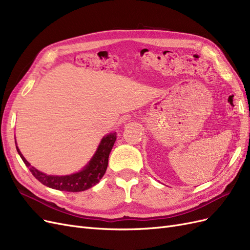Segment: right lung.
I'll return each mask as SVG.
<instances>
[{"mask_svg": "<svg viewBox=\"0 0 250 250\" xmlns=\"http://www.w3.org/2000/svg\"><path fill=\"white\" fill-rule=\"evenodd\" d=\"M117 140V133L110 132L101 140L95 154L90 158L87 165L79 172L70 174V175H48L32 167L26 158L22 156L19 147L17 146L18 153L22 162L29 168L32 175L44 186L58 191L65 192H82L94 187L99 183L107 169L109 153Z\"/></svg>", "mask_w": 250, "mask_h": 250, "instance_id": "1", "label": "right lung"}]
</instances>
